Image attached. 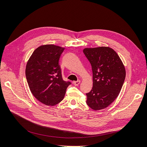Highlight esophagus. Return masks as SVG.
<instances>
[{
    "mask_svg": "<svg viewBox=\"0 0 147 147\" xmlns=\"http://www.w3.org/2000/svg\"><path fill=\"white\" fill-rule=\"evenodd\" d=\"M80 80H78V81H74V82H73V84H74L75 86H79V84H80Z\"/></svg>",
    "mask_w": 147,
    "mask_h": 147,
    "instance_id": "1",
    "label": "esophagus"
}]
</instances>
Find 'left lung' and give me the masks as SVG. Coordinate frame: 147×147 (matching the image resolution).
<instances>
[{"mask_svg":"<svg viewBox=\"0 0 147 147\" xmlns=\"http://www.w3.org/2000/svg\"><path fill=\"white\" fill-rule=\"evenodd\" d=\"M83 53L93 73V87L86 94V103L94 110L105 109L120 93L126 78L125 68L117 53L109 47L85 48Z\"/></svg>","mask_w":147,"mask_h":147,"instance_id":"left-lung-1","label":"left lung"}]
</instances>
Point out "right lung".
I'll use <instances>...</instances> for the list:
<instances>
[{"mask_svg":"<svg viewBox=\"0 0 147 147\" xmlns=\"http://www.w3.org/2000/svg\"><path fill=\"white\" fill-rule=\"evenodd\" d=\"M64 48L53 45L40 46L32 53L26 68L27 81L38 101L53 106L64 98L71 82L62 77L59 60Z\"/></svg>","mask_w":147,"mask_h":147,"instance_id":"1","label":"right lung"}]
</instances>
